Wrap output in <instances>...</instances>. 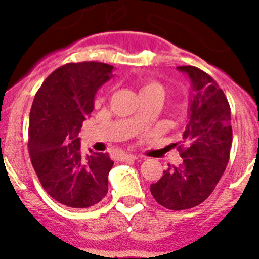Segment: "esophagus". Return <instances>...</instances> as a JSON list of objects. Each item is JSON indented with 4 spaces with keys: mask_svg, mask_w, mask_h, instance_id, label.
<instances>
[{
    "mask_svg": "<svg viewBox=\"0 0 259 259\" xmlns=\"http://www.w3.org/2000/svg\"><path fill=\"white\" fill-rule=\"evenodd\" d=\"M135 159H137L136 155H132V154H124L120 157V161H135Z\"/></svg>",
    "mask_w": 259,
    "mask_h": 259,
    "instance_id": "esophagus-1",
    "label": "esophagus"
}]
</instances>
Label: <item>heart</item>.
Listing matches in <instances>:
<instances>
[{"instance_id":"b5f03b06","label":"heart","mask_w":259,"mask_h":259,"mask_svg":"<svg viewBox=\"0 0 259 259\" xmlns=\"http://www.w3.org/2000/svg\"><path fill=\"white\" fill-rule=\"evenodd\" d=\"M141 97H148V96H161L163 97L164 88L161 83H158L155 80L144 79L139 83Z\"/></svg>"}]
</instances>
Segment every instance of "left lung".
Instances as JSON below:
<instances>
[{
    "label": "left lung",
    "instance_id": "left-lung-1",
    "mask_svg": "<svg viewBox=\"0 0 259 259\" xmlns=\"http://www.w3.org/2000/svg\"><path fill=\"white\" fill-rule=\"evenodd\" d=\"M178 70L192 83L189 123L176 144L183 162L150 185L154 200L170 210L191 209L209 197L226 171L232 146L231 107L221 87L194 66Z\"/></svg>",
    "mask_w": 259,
    "mask_h": 259
}]
</instances>
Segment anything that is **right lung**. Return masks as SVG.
I'll list each match as a JSON object with an SVG mask.
<instances>
[{
	"label": "right lung",
	"instance_id": "right-lung-1",
	"mask_svg": "<svg viewBox=\"0 0 259 259\" xmlns=\"http://www.w3.org/2000/svg\"><path fill=\"white\" fill-rule=\"evenodd\" d=\"M113 66L101 62L66 63L37 91L29 114L28 152L42 188L57 202L74 209L98 203L107 193L114 162L107 153L80 150L79 131L93 111L97 89Z\"/></svg>",
	"mask_w": 259,
	"mask_h": 259
}]
</instances>
